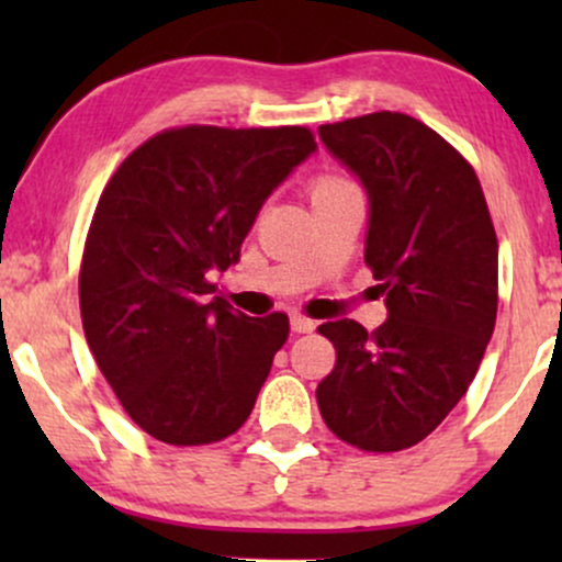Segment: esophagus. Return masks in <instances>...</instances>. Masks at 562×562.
Here are the masks:
<instances>
[{
	"label": "esophagus",
	"instance_id": "esophagus-1",
	"mask_svg": "<svg viewBox=\"0 0 562 562\" xmlns=\"http://www.w3.org/2000/svg\"><path fill=\"white\" fill-rule=\"evenodd\" d=\"M317 327V322L303 317V314H290V330L293 333H312Z\"/></svg>",
	"mask_w": 562,
	"mask_h": 562
}]
</instances>
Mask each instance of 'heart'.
<instances>
[{"mask_svg": "<svg viewBox=\"0 0 562 562\" xmlns=\"http://www.w3.org/2000/svg\"><path fill=\"white\" fill-rule=\"evenodd\" d=\"M346 190H353V184L346 182V179H340V177H319V179H314V184H312V200L314 198L338 195V192H346Z\"/></svg>", "mask_w": 562, "mask_h": 562, "instance_id": "1", "label": "heart"}]
</instances>
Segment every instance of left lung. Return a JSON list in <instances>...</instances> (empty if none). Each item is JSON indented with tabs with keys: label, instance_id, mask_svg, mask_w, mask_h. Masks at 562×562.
Instances as JSON below:
<instances>
[{
	"label": "left lung",
	"instance_id": "obj_1",
	"mask_svg": "<svg viewBox=\"0 0 562 562\" xmlns=\"http://www.w3.org/2000/svg\"><path fill=\"white\" fill-rule=\"evenodd\" d=\"M319 139L364 187V261L389 308L375 333L319 325L338 353L319 412L351 447H415L465 396L492 340L499 245L486 198L468 160L412 115L325 124Z\"/></svg>",
	"mask_w": 562,
	"mask_h": 562
}]
</instances>
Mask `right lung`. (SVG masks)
Listing matches in <instances>:
<instances>
[{
  "label": "right lung",
  "mask_w": 562,
  "mask_h": 562,
  "mask_svg": "<svg viewBox=\"0 0 562 562\" xmlns=\"http://www.w3.org/2000/svg\"><path fill=\"white\" fill-rule=\"evenodd\" d=\"M317 142L303 126H184L128 156L97 203L79 301L87 344L126 415L173 447L248 420L285 314L245 317L211 295L269 195Z\"/></svg>",
  "instance_id": "obj_1"
}]
</instances>
